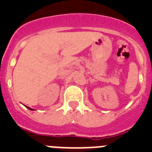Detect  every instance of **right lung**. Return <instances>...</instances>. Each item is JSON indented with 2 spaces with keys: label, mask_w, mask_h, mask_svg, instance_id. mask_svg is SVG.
Masks as SVG:
<instances>
[{
  "label": "right lung",
  "mask_w": 152,
  "mask_h": 152,
  "mask_svg": "<svg viewBox=\"0 0 152 152\" xmlns=\"http://www.w3.org/2000/svg\"><path fill=\"white\" fill-rule=\"evenodd\" d=\"M27 107V108L29 109V110H33V109H31L30 107Z\"/></svg>",
  "instance_id": "obj_1"
}]
</instances>
